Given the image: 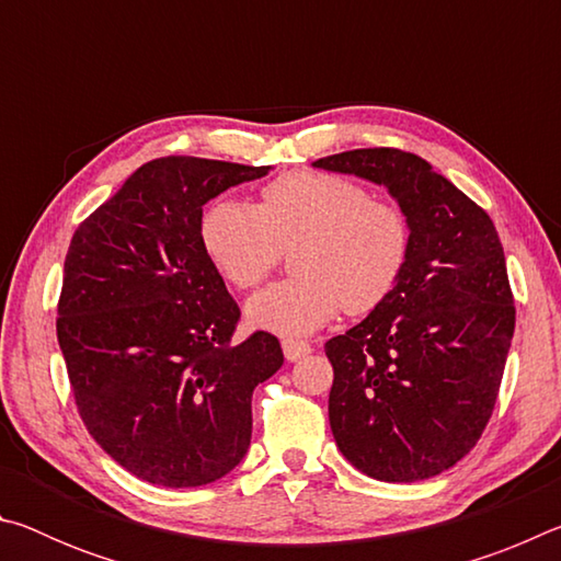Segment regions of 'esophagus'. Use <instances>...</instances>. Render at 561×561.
Masks as SVG:
<instances>
[{
  "mask_svg": "<svg viewBox=\"0 0 561 561\" xmlns=\"http://www.w3.org/2000/svg\"><path fill=\"white\" fill-rule=\"evenodd\" d=\"M282 351H284V358H287V360H299V358L311 354V346L304 344V341L284 339L282 341Z\"/></svg>",
  "mask_w": 561,
  "mask_h": 561,
  "instance_id": "esophagus-1",
  "label": "esophagus"
}]
</instances>
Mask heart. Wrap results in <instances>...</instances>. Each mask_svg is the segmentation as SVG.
Listing matches in <instances>:
<instances>
[{
	"label": "heart",
	"mask_w": 561,
	"mask_h": 561,
	"mask_svg": "<svg viewBox=\"0 0 561 561\" xmlns=\"http://www.w3.org/2000/svg\"><path fill=\"white\" fill-rule=\"evenodd\" d=\"M201 242L225 282L252 289L296 247L297 279L247 301V321L279 336H307L334 319L368 314L391 297L411 254L401 207L371 201L354 180L319 170L287 173L262 190L260 207L222 195L207 205Z\"/></svg>",
	"instance_id": "1"
}]
</instances>
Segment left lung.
Instances as JSON below:
<instances>
[{
  "mask_svg": "<svg viewBox=\"0 0 561 561\" xmlns=\"http://www.w3.org/2000/svg\"><path fill=\"white\" fill-rule=\"evenodd\" d=\"M311 165L383 185L411 225V254L391 297L324 346L334 366L331 433L368 478H435L480 440L515 334L497 230L413 153L358 148Z\"/></svg>",
  "mask_w": 561,
  "mask_h": 561,
  "instance_id": "obj_1",
  "label": "left lung"
}]
</instances>
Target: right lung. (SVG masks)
<instances>
[{
	"label": "right lung",
	"instance_id": "right-lung-1",
	"mask_svg": "<svg viewBox=\"0 0 561 561\" xmlns=\"http://www.w3.org/2000/svg\"><path fill=\"white\" fill-rule=\"evenodd\" d=\"M270 165L168 156L79 225L56 336L76 405L136 478L201 488L242 462L252 391L284 364L277 336L232 346L240 307L201 242L203 205Z\"/></svg>",
	"mask_w": 561,
	"mask_h": 561
}]
</instances>
